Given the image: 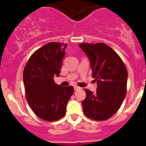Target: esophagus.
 <instances>
[{"label": "esophagus", "mask_w": 146, "mask_h": 146, "mask_svg": "<svg viewBox=\"0 0 146 146\" xmlns=\"http://www.w3.org/2000/svg\"><path fill=\"white\" fill-rule=\"evenodd\" d=\"M81 88H80V87H78V86H74V91H77V90H80V89Z\"/></svg>", "instance_id": "obj_1"}]
</instances>
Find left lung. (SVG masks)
<instances>
[{
	"label": "left lung",
	"mask_w": 146,
	"mask_h": 146,
	"mask_svg": "<svg viewBox=\"0 0 146 146\" xmlns=\"http://www.w3.org/2000/svg\"><path fill=\"white\" fill-rule=\"evenodd\" d=\"M79 47L90 60L92 77L97 84L96 93L85 89L83 112L89 118L104 121L118 111L126 97L128 77L126 66L105 44L84 43Z\"/></svg>",
	"instance_id": "1"
}]
</instances>
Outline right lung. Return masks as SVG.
<instances>
[{"instance_id": "add662e5", "label": "right lung", "mask_w": 146, "mask_h": 146, "mask_svg": "<svg viewBox=\"0 0 146 146\" xmlns=\"http://www.w3.org/2000/svg\"><path fill=\"white\" fill-rule=\"evenodd\" d=\"M67 44L50 42L36 50L23 72L26 99L40 118L55 121L65 115L67 102L74 93L72 86L55 83L59 77Z\"/></svg>"}]
</instances>
